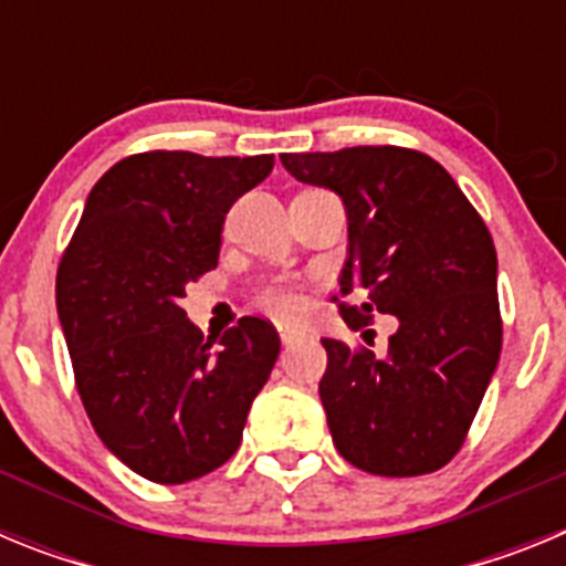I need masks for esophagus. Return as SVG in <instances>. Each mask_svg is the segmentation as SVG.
Listing matches in <instances>:
<instances>
[{
  "mask_svg": "<svg viewBox=\"0 0 566 566\" xmlns=\"http://www.w3.org/2000/svg\"><path fill=\"white\" fill-rule=\"evenodd\" d=\"M306 337L303 332H294V328H280V339H283V345H292V343H300V339Z\"/></svg>",
  "mask_w": 566,
  "mask_h": 566,
  "instance_id": "34e87169",
  "label": "esophagus"
}]
</instances>
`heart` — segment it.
<instances>
[{
    "mask_svg": "<svg viewBox=\"0 0 566 566\" xmlns=\"http://www.w3.org/2000/svg\"><path fill=\"white\" fill-rule=\"evenodd\" d=\"M263 308L272 312L274 317H283V319H292L294 314L300 312V294L297 289L289 286V283H277V286L266 289L263 297H260Z\"/></svg>",
    "mask_w": 566,
    "mask_h": 566,
    "instance_id": "obj_1",
    "label": "heart"
}]
</instances>
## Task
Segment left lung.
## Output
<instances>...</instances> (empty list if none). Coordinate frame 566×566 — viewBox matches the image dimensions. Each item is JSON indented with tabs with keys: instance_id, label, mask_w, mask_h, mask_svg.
I'll list each match as a JSON object with an SVG mask.
<instances>
[{
	"instance_id": "left-lung-1",
	"label": "left lung",
	"mask_w": 566,
	"mask_h": 566,
	"mask_svg": "<svg viewBox=\"0 0 566 566\" xmlns=\"http://www.w3.org/2000/svg\"><path fill=\"white\" fill-rule=\"evenodd\" d=\"M280 161L345 203L348 260L334 297L345 326L363 332L374 314L397 317L382 357L323 337L319 399L339 457L374 476L444 468L468 439L502 354L496 247L482 214L448 169L417 149L283 153Z\"/></svg>"
}]
</instances>
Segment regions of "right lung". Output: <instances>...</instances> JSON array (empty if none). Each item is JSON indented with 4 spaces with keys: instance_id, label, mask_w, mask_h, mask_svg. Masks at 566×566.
Returning <instances> with one entry per match:
<instances>
[{
    "instance_id": "right-lung-1",
    "label": "right lung",
    "mask_w": 566,
    "mask_h": 566,
    "mask_svg": "<svg viewBox=\"0 0 566 566\" xmlns=\"http://www.w3.org/2000/svg\"><path fill=\"white\" fill-rule=\"evenodd\" d=\"M274 155H127L90 189L56 272V308L84 411L138 476L184 484L238 451L280 354L269 319L240 317L218 345L178 300L218 266L223 218Z\"/></svg>"
}]
</instances>
